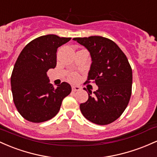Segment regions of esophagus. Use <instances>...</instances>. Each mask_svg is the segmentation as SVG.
I'll list each match as a JSON object with an SVG mask.
<instances>
[{"mask_svg":"<svg viewBox=\"0 0 157 157\" xmlns=\"http://www.w3.org/2000/svg\"><path fill=\"white\" fill-rule=\"evenodd\" d=\"M81 88L78 87V86H72V90L73 91V92H75V91H78L80 90Z\"/></svg>","mask_w":157,"mask_h":157,"instance_id":"34e87169","label":"esophagus"}]
</instances>
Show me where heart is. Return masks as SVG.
Instances as JSON below:
<instances>
[{"label": "heart", "mask_w": 157, "mask_h": 157, "mask_svg": "<svg viewBox=\"0 0 157 157\" xmlns=\"http://www.w3.org/2000/svg\"><path fill=\"white\" fill-rule=\"evenodd\" d=\"M68 78H69V80L71 81V82H76V81L78 79V75L75 73H73L70 74Z\"/></svg>", "instance_id": "1"}]
</instances>
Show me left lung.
Listing matches in <instances>:
<instances>
[{"label":"left lung","instance_id":"8db88e82","mask_svg":"<svg viewBox=\"0 0 157 157\" xmlns=\"http://www.w3.org/2000/svg\"><path fill=\"white\" fill-rule=\"evenodd\" d=\"M73 40L86 47L92 59L85 84L93 80L98 86L93 96L88 89L87 101L80 105L82 113L94 124H110L122 114L131 98V65L124 52L110 39L90 36Z\"/></svg>","mask_w":157,"mask_h":157}]
</instances>
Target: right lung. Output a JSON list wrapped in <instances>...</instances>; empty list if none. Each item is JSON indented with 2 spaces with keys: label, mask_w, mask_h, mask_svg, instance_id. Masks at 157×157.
<instances>
[{
  "label": "right lung",
  "mask_w": 157,
  "mask_h": 157,
  "mask_svg": "<svg viewBox=\"0 0 157 157\" xmlns=\"http://www.w3.org/2000/svg\"><path fill=\"white\" fill-rule=\"evenodd\" d=\"M71 39L56 35L38 37L25 46L11 75L13 101L17 111L27 121H46L58 113L71 86L62 82L54 88L47 72L56 66L57 49Z\"/></svg>",
  "instance_id": "right-lung-1"
}]
</instances>
